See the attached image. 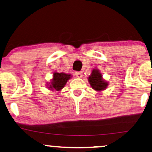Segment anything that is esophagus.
Returning <instances> with one entry per match:
<instances>
[{
    "instance_id": "esophagus-1",
    "label": "esophagus",
    "mask_w": 152,
    "mask_h": 152,
    "mask_svg": "<svg viewBox=\"0 0 152 152\" xmlns=\"http://www.w3.org/2000/svg\"><path fill=\"white\" fill-rule=\"evenodd\" d=\"M75 75L76 77H78V78H81V77L83 76V72H76Z\"/></svg>"
}]
</instances>
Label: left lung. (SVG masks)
Wrapping results in <instances>:
<instances>
[{"label":"left lung","instance_id":"8db88e82","mask_svg":"<svg viewBox=\"0 0 152 152\" xmlns=\"http://www.w3.org/2000/svg\"><path fill=\"white\" fill-rule=\"evenodd\" d=\"M89 83L91 87L96 91H102L106 89L108 83L102 79V74L97 69H94L91 74L88 78Z\"/></svg>","mask_w":152,"mask_h":152}]
</instances>
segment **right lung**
I'll return each mask as SVG.
<instances>
[{
	"mask_svg": "<svg viewBox=\"0 0 152 152\" xmlns=\"http://www.w3.org/2000/svg\"><path fill=\"white\" fill-rule=\"evenodd\" d=\"M71 78V74L54 72L51 83H49V85H49V89H50L51 90H61L65 87L67 80Z\"/></svg>",
	"mask_w": 152,
	"mask_h": 152,
	"instance_id": "right-lung-1",
	"label": "right lung"
}]
</instances>
